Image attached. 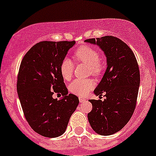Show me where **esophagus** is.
<instances>
[{
	"mask_svg": "<svg viewBox=\"0 0 156 156\" xmlns=\"http://www.w3.org/2000/svg\"><path fill=\"white\" fill-rule=\"evenodd\" d=\"M79 102L80 103H84V102H86V99L82 98V97H79Z\"/></svg>",
	"mask_w": 156,
	"mask_h": 156,
	"instance_id": "esophagus-1",
	"label": "esophagus"
}]
</instances>
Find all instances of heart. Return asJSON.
I'll return each mask as SVG.
<instances>
[{
  "mask_svg": "<svg viewBox=\"0 0 156 156\" xmlns=\"http://www.w3.org/2000/svg\"><path fill=\"white\" fill-rule=\"evenodd\" d=\"M75 57L78 62H83L89 66L90 72L94 75H99L103 70V65L100 59V53L95 48L88 45L78 48L75 52ZM60 73L62 78L66 81L72 78L74 71V65L72 61L66 58L60 64ZM93 80L75 79L69 85V90L73 94L83 97L94 87Z\"/></svg>",
  "mask_w": 156,
  "mask_h": 156,
  "instance_id": "heart-1",
  "label": "heart"
}]
</instances>
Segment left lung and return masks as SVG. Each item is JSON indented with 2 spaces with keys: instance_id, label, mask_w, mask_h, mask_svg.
Returning a JSON list of instances; mask_svg holds the SVG:
<instances>
[{
  "instance_id": "obj_1",
  "label": "left lung",
  "mask_w": 156,
  "mask_h": 156,
  "mask_svg": "<svg viewBox=\"0 0 156 156\" xmlns=\"http://www.w3.org/2000/svg\"><path fill=\"white\" fill-rule=\"evenodd\" d=\"M84 42L97 45L106 57V72L94 90L99 97L105 93L106 99L89 100L93 108L87 118L96 133L108 136L122 130L133 115L140 81L139 66L131 49L117 37L104 36Z\"/></svg>"
}]
</instances>
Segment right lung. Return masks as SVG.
<instances>
[{"instance_id":"right-lung-1","label":"right lung","mask_w":156,"mask_h":156,"mask_svg":"<svg viewBox=\"0 0 156 156\" xmlns=\"http://www.w3.org/2000/svg\"><path fill=\"white\" fill-rule=\"evenodd\" d=\"M75 41H41L26 53L20 64L17 93L23 111L31 128L45 137L65 133L79 100L68 94L60 73V64ZM54 92L63 95L58 101Z\"/></svg>"}]
</instances>
